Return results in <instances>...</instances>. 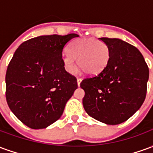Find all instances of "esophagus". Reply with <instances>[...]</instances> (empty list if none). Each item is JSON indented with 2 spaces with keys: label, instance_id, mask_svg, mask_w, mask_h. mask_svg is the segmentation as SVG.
Listing matches in <instances>:
<instances>
[{
  "label": "esophagus",
  "instance_id": "34e87169",
  "mask_svg": "<svg viewBox=\"0 0 153 153\" xmlns=\"http://www.w3.org/2000/svg\"><path fill=\"white\" fill-rule=\"evenodd\" d=\"M81 81H82V79H81L80 78H77V83H78V86H79V85H80V83H81Z\"/></svg>",
  "mask_w": 153,
  "mask_h": 153
}]
</instances>
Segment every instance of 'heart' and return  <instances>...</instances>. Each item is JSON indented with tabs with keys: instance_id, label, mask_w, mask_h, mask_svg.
I'll list each match as a JSON object with an SVG mask.
<instances>
[{
	"instance_id": "1",
	"label": "heart",
	"mask_w": 153,
	"mask_h": 153,
	"mask_svg": "<svg viewBox=\"0 0 153 153\" xmlns=\"http://www.w3.org/2000/svg\"><path fill=\"white\" fill-rule=\"evenodd\" d=\"M64 69L68 73L73 74L78 65L87 74L94 75L102 71L110 59V50L106 44L100 41L79 39L70 44V51L62 54Z\"/></svg>"
}]
</instances>
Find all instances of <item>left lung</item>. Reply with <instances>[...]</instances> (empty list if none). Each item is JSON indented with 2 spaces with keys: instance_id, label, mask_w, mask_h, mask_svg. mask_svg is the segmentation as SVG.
<instances>
[{
  "instance_id": "1",
  "label": "left lung",
  "mask_w": 153,
  "mask_h": 153,
  "mask_svg": "<svg viewBox=\"0 0 153 153\" xmlns=\"http://www.w3.org/2000/svg\"><path fill=\"white\" fill-rule=\"evenodd\" d=\"M108 47L110 59L97 75L86 78L83 108L106 125H119L130 118L144 102L149 70L141 52L119 38H101Z\"/></svg>"
}]
</instances>
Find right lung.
I'll list each match as a JSON object with an SVG mask.
<instances>
[{"label": "right lung", "mask_w": 153, "mask_h": 153, "mask_svg": "<svg viewBox=\"0 0 153 153\" xmlns=\"http://www.w3.org/2000/svg\"><path fill=\"white\" fill-rule=\"evenodd\" d=\"M75 33L46 35L25 41L15 51L5 74L10 109L28 127L47 128L60 119L78 88L64 69L62 51Z\"/></svg>", "instance_id": "1"}]
</instances>
